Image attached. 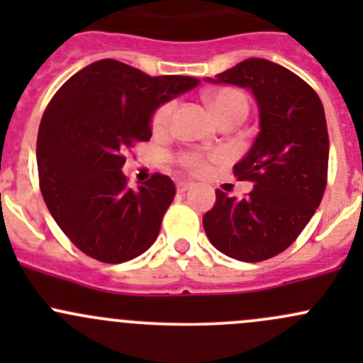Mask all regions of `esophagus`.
<instances>
[{
    "label": "esophagus",
    "mask_w": 363,
    "mask_h": 363,
    "mask_svg": "<svg viewBox=\"0 0 363 363\" xmlns=\"http://www.w3.org/2000/svg\"><path fill=\"white\" fill-rule=\"evenodd\" d=\"M193 186V182H189V181H177V191L179 193H184V191H188L189 188H191Z\"/></svg>",
    "instance_id": "34e87169"
}]
</instances>
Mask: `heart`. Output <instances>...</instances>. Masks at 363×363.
Returning <instances> with one entry per match:
<instances>
[{
    "instance_id": "obj_1",
    "label": "heart",
    "mask_w": 363,
    "mask_h": 363,
    "mask_svg": "<svg viewBox=\"0 0 363 363\" xmlns=\"http://www.w3.org/2000/svg\"><path fill=\"white\" fill-rule=\"evenodd\" d=\"M207 105L211 107L212 113L219 123H225L228 119H246L247 116V100L240 91L233 89V87H221V89H214L207 93L205 96ZM172 112H174V104L161 105L158 111L152 116V130L164 131L170 126ZM207 156L196 151H186L177 156V163L182 170L189 172V174H203L207 168Z\"/></svg>"
}]
</instances>
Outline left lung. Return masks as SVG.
<instances>
[{"instance_id":"left-lung-1","label":"left lung","mask_w":363,"mask_h":363,"mask_svg":"<svg viewBox=\"0 0 363 363\" xmlns=\"http://www.w3.org/2000/svg\"><path fill=\"white\" fill-rule=\"evenodd\" d=\"M208 82L252 91L259 107V133L233 167L239 181L252 182L237 200L221 189L203 216L216 250L240 262H263L295 242L323 199L328 175V131L316 91L281 65L242 61Z\"/></svg>"}]
</instances>
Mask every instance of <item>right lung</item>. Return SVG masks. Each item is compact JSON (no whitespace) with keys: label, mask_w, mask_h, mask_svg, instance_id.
I'll return each mask as SVG.
<instances>
[{"label":"right lung","mask_w":363,"mask_h":363,"mask_svg":"<svg viewBox=\"0 0 363 363\" xmlns=\"http://www.w3.org/2000/svg\"><path fill=\"white\" fill-rule=\"evenodd\" d=\"M200 84L151 77L116 60L82 68L57 89L36 140L40 191L65 235L84 255L123 263L152 246L175 196L168 175L128 186L124 152L151 138V116Z\"/></svg>","instance_id":"1"}]
</instances>
